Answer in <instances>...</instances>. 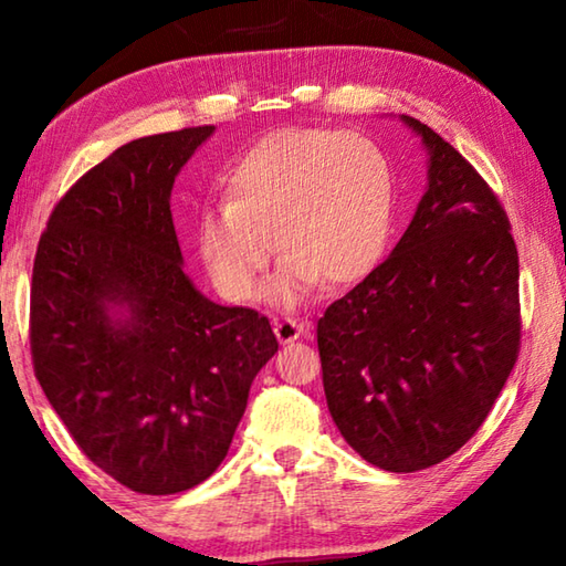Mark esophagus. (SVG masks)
<instances>
[{"label": "esophagus", "instance_id": "esophagus-1", "mask_svg": "<svg viewBox=\"0 0 566 566\" xmlns=\"http://www.w3.org/2000/svg\"><path fill=\"white\" fill-rule=\"evenodd\" d=\"M274 334H276V339H280L282 344H290V342L302 337L304 324H300L296 319H290V317L274 319Z\"/></svg>", "mask_w": 566, "mask_h": 566}]
</instances>
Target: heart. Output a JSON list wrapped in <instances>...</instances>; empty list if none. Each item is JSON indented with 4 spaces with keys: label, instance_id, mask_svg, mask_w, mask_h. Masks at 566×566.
Here are the masks:
<instances>
[{
    "label": "heart",
    "instance_id": "obj_1",
    "mask_svg": "<svg viewBox=\"0 0 566 566\" xmlns=\"http://www.w3.org/2000/svg\"><path fill=\"white\" fill-rule=\"evenodd\" d=\"M224 202L197 214L195 242L229 302L260 296L272 242L282 266L272 300L361 280L387 244L395 177L377 142L357 132L282 129L249 147L222 177Z\"/></svg>",
    "mask_w": 566,
    "mask_h": 566
}]
</instances>
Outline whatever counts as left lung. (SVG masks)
<instances>
[{
    "instance_id": "1",
    "label": "left lung",
    "mask_w": 566,
    "mask_h": 566,
    "mask_svg": "<svg viewBox=\"0 0 566 566\" xmlns=\"http://www.w3.org/2000/svg\"><path fill=\"white\" fill-rule=\"evenodd\" d=\"M427 191L407 232L317 322L334 424L361 459L419 472L464 447L520 354V256L479 171L434 129Z\"/></svg>"
}]
</instances>
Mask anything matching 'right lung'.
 Masks as SVG:
<instances>
[{
	"label": "right lung",
	"mask_w": 566,
	"mask_h": 566,
	"mask_svg": "<svg viewBox=\"0 0 566 566\" xmlns=\"http://www.w3.org/2000/svg\"><path fill=\"white\" fill-rule=\"evenodd\" d=\"M212 132L112 151L56 202L34 256V375L76 447L139 494L212 476L280 349L264 314L207 300L181 270L171 187Z\"/></svg>",
	"instance_id": "1"
}]
</instances>
